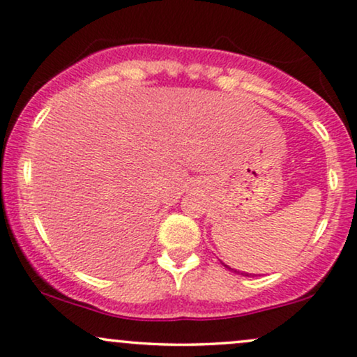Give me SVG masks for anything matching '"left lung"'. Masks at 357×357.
<instances>
[{
  "label": "left lung",
  "mask_w": 357,
  "mask_h": 357,
  "mask_svg": "<svg viewBox=\"0 0 357 357\" xmlns=\"http://www.w3.org/2000/svg\"><path fill=\"white\" fill-rule=\"evenodd\" d=\"M225 267H227V265H225ZM227 268H231V267H227ZM231 270H234V268H231ZM234 272H237V270H234ZM245 275H249V273H245Z\"/></svg>",
  "instance_id": "obj_1"
}]
</instances>
